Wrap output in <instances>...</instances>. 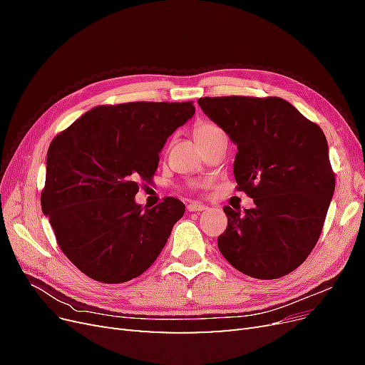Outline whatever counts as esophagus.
<instances>
[{
    "instance_id": "obj_1",
    "label": "esophagus",
    "mask_w": 365,
    "mask_h": 365,
    "mask_svg": "<svg viewBox=\"0 0 365 365\" xmlns=\"http://www.w3.org/2000/svg\"><path fill=\"white\" fill-rule=\"evenodd\" d=\"M187 210H189L190 213H200V212L207 210V205H204L201 202H190L189 205H187Z\"/></svg>"
}]
</instances>
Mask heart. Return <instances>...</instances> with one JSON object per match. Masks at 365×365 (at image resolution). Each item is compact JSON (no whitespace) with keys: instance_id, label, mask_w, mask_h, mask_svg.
I'll return each mask as SVG.
<instances>
[{"instance_id":"1","label":"heart","mask_w":365,"mask_h":365,"mask_svg":"<svg viewBox=\"0 0 365 365\" xmlns=\"http://www.w3.org/2000/svg\"><path fill=\"white\" fill-rule=\"evenodd\" d=\"M215 129H217V128L213 123H208V121H201V123H197L196 128H195V132H193L195 138L205 135V134H208V132H212Z\"/></svg>"}]
</instances>
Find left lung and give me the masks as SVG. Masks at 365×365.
Listing matches in <instances>:
<instances>
[{
	"label": "left lung",
	"instance_id": "1",
	"mask_svg": "<svg viewBox=\"0 0 365 365\" xmlns=\"http://www.w3.org/2000/svg\"><path fill=\"white\" fill-rule=\"evenodd\" d=\"M197 105L237 146V190L254 201L245 212L224 207L219 251L250 277H283L317 245L335 192L323 130L280 97H201Z\"/></svg>",
	"mask_w": 365,
	"mask_h": 365
}]
</instances>
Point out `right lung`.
Here are the masks:
<instances>
[{
  "instance_id": "add662e5",
  "label": "right lung",
  "mask_w": 365,
  "mask_h": 365,
  "mask_svg": "<svg viewBox=\"0 0 365 365\" xmlns=\"http://www.w3.org/2000/svg\"><path fill=\"white\" fill-rule=\"evenodd\" d=\"M195 114L192 102L96 106L53 138L42 213L62 252L102 283L138 277L160 256L185 212L176 197L149 208L135 202L173 132Z\"/></svg>"
}]
</instances>
